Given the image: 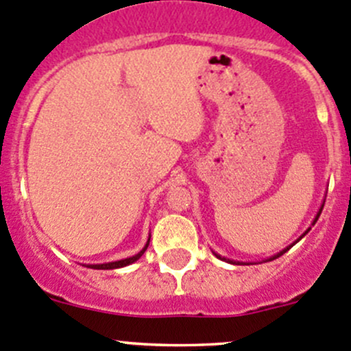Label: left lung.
I'll return each instance as SVG.
<instances>
[{"label":"left lung","mask_w":351,"mask_h":351,"mask_svg":"<svg viewBox=\"0 0 351 351\" xmlns=\"http://www.w3.org/2000/svg\"><path fill=\"white\" fill-rule=\"evenodd\" d=\"M321 210H323V208H321ZM321 210H319V212H317L316 219H314V224H316V221H317V219H319V215H321ZM289 250H290V247H287V250H284V251H280V253H278V254H275V256H274V258H270V260H268V261H271V260H275V258L282 256V254H284V253H285V251H289ZM217 258H221V256H219V254H217ZM221 260H222V258H221ZM224 260H226V258H224ZM228 261H229V260H228ZM231 263H232V261H231Z\"/></svg>","instance_id":"8db88e82"}]
</instances>
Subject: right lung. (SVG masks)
<instances>
[{"label": "right lung", "instance_id": "1", "mask_svg": "<svg viewBox=\"0 0 351 351\" xmlns=\"http://www.w3.org/2000/svg\"><path fill=\"white\" fill-rule=\"evenodd\" d=\"M147 244H149V241H147ZM147 244L146 247H144L141 253H137L136 256H130V258H125V260H120V261H113V263H105V265H91L90 268H97V270H113V268H122V267H127V265L134 263V261L139 260L141 256L144 254V251L147 250Z\"/></svg>", "mask_w": 351, "mask_h": 351}]
</instances>
